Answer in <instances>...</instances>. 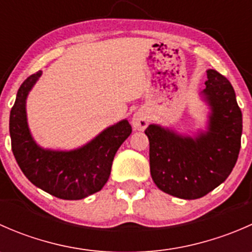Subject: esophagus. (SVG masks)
<instances>
[{
  "label": "esophagus",
  "instance_id": "obj_1",
  "mask_svg": "<svg viewBox=\"0 0 252 252\" xmlns=\"http://www.w3.org/2000/svg\"><path fill=\"white\" fill-rule=\"evenodd\" d=\"M150 123V116L147 111L144 108H140L136 112H134L133 117H131V126L135 130H145Z\"/></svg>",
  "mask_w": 252,
  "mask_h": 252
}]
</instances>
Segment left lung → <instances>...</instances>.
Instances as JSON below:
<instances>
[{
	"label": "left lung",
	"mask_w": 252,
	"mask_h": 252,
	"mask_svg": "<svg viewBox=\"0 0 252 252\" xmlns=\"http://www.w3.org/2000/svg\"><path fill=\"white\" fill-rule=\"evenodd\" d=\"M206 73L199 95L208 108L202 128L179 131L152 123L145 130L152 180L163 192L184 200L200 199L222 184L240 151L243 116L234 89L217 70Z\"/></svg>",
	"instance_id": "left-lung-1"
}]
</instances>
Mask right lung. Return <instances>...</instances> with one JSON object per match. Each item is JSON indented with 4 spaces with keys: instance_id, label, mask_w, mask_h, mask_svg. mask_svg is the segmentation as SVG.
Returning <instances> with one entry per match:
<instances>
[{
    "instance_id": "right-lung-1",
    "label": "right lung",
    "mask_w": 252,
    "mask_h": 252,
    "mask_svg": "<svg viewBox=\"0 0 252 252\" xmlns=\"http://www.w3.org/2000/svg\"><path fill=\"white\" fill-rule=\"evenodd\" d=\"M42 75L25 79L9 114L12 151L25 177L39 189L63 200H81L100 191L111 174L114 155L131 134L128 119H122L73 150H55L37 144L30 131L27 100Z\"/></svg>"
}]
</instances>
